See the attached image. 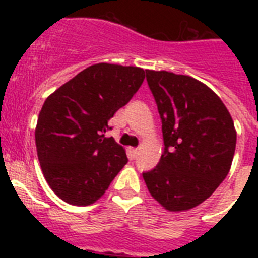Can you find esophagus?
<instances>
[{"instance_id": "34e87169", "label": "esophagus", "mask_w": 258, "mask_h": 258, "mask_svg": "<svg viewBox=\"0 0 258 258\" xmlns=\"http://www.w3.org/2000/svg\"><path fill=\"white\" fill-rule=\"evenodd\" d=\"M138 154H139V150L138 149H130V155H131L133 159H135L138 157Z\"/></svg>"}]
</instances>
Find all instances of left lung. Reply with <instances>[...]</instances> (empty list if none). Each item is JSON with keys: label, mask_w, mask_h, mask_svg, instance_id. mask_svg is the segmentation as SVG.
I'll use <instances>...</instances> for the list:
<instances>
[{"label": "left lung", "mask_w": 258, "mask_h": 258, "mask_svg": "<svg viewBox=\"0 0 258 258\" xmlns=\"http://www.w3.org/2000/svg\"><path fill=\"white\" fill-rule=\"evenodd\" d=\"M162 120L165 150L143 172L150 194L170 212L208 200L226 178L236 150L234 123L220 97L197 79L146 71Z\"/></svg>", "instance_id": "8db88e82"}]
</instances>
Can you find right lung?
<instances>
[{
	"mask_svg": "<svg viewBox=\"0 0 258 258\" xmlns=\"http://www.w3.org/2000/svg\"><path fill=\"white\" fill-rule=\"evenodd\" d=\"M143 80L142 68L100 62L46 99L34 133L37 157L46 182L62 201L93 204L128 162L124 149L104 134Z\"/></svg>",
	"mask_w": 258,
	"mask_h": 258,
	"instance_id": "add662e5",
	"label": "right lung"
}]
</instances>
